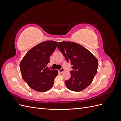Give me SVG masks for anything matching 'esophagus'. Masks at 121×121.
<instances>
[{"mask_svg": "<svg viewBox=\"0 0 121 121\" xmlns=\"http://www.w3.org/2000/svg\"><path fill=\"white\" fill-rule=\"evenodd\" d=\"M64 71V68H61V69H59V70H58V72H60V73H62Z\"/></svg>", "mask_w": 121, "mask_h": 121, "instance_id": "34e87169", "label": "esophagus"}]
</instances>
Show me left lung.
Instances as JSON below:
<instances>
[{
    "mask_svg": "<svg viewBox=\"0 0 121 121\" xmlns=\"http://www.w3.org/2000/svg\"><path fill=\"white\" fill-rule=\"evenodd\" d=\"M58 48L67 62L73 65L71 78L65 81L68 88L79 92L92 83L97 72L98 62L92 53L83 46L70 41L59 42Z\"/></svg>",
    "mask_w": 121,
    "mask_h": 121,
    "instance_id": "8db88e82",
    "label": "left lung"
}]
</instances>
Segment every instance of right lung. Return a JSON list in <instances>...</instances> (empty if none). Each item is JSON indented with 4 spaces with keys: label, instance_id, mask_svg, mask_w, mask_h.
I'll return each mask as SVG.
<instances>
[{
    "label": "right lung",
    "instance_id": "1",
    "mask_svg": "<svg viewBox=\"0 0 121 121\" xmlns=\"http://www.w3.org/2000/svg\"><path fill=\"white\" fill-rule=\"evenodd\" d=\"M57 44V42L53 41L39 43L28 51L20 63L24 80L29 87L38 92H46L52 88L58 75L57 70L45 68Z\"/></svg>",
    "mask_w": 121,
    "mask_h": 121
}]
</instances>
